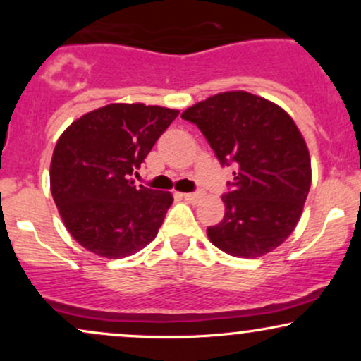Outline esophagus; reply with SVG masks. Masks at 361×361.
<instances>
[{"label":"esophagus","instance_id":"1","mask_svg":"<svg viewBox=\"0 0 361 361\" xmlns=\"http://www.w3.org/2000/svg\"><path fill=\"white\" fill-rule=\"evenodd\" d=\"M181 197L185 198L186 202H198L202 198V192H193V193H181Z\"/></svg>","mask_w":361,"mask_h":361}]
</instances>
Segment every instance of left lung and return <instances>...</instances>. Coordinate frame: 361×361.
<instances>
[{"label":"left lung","mask_w":361,"mask_h":361,"mask_svg":"<svg viewBox=\"0 0 361 361\" xmlns=\"http://www.w3.org/2000/svg\"><path fill=\"white\" fill-rule=\"evenodd\" d=\"M224 168L226 215L207 227L214 246L256 258L280 246L299 222L310 188V157L295 122L275 103L246 91L215 94L183 111Z\"/></svg>","instance_id":"1"}]
</instances>
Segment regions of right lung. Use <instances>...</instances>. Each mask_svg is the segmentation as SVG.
I'll list each match as a JSON object with an SVG mask.
<instances>
[{
    "mask_svg": "<svg viewBox=\"0 0 361 361\" xmlns=\"http://www.w3.org/2000/svg\"><path fill=\"white\" fill-rule=\"evenodd\" d=\"M178 110L142 103L102 106L82 115L57 140L51 192L69 234L105 258L130 256L156 238L171 193L128 180Z\"/></svg>",
    "mask_w": 361,
    "mask_h": 361,
    "instance_id": "right-lung-1",
    "label": "right lung"
}]
</instances>
